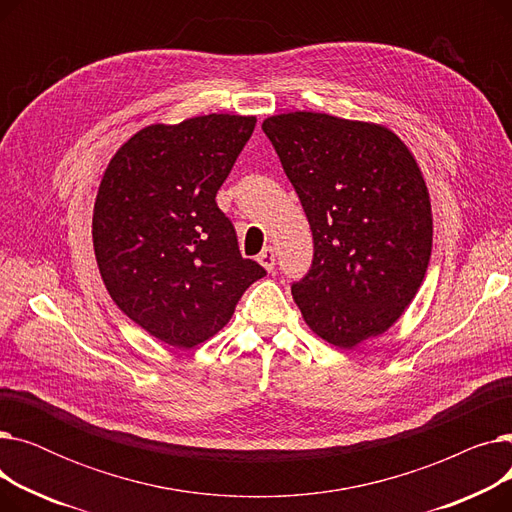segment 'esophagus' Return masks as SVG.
I'll use <instances>...</instances> for the list:
<instances>
[{"mask_svg": "<svg viewBox=\"0 0 512 512\" xmlns=\"http://www.w3.org/2000/svg\"><path fill=\"white\" fill-rule=\"evenodd\" d=\"M257 261L265 267L267 272H272L276 267V255H274V249L272 247H265L259 255H257Z\"/></svg>", "mask_w": 512, "mask_h": 512, "instance_id": "obj_1", "label": "esophagus"}]
</instances>
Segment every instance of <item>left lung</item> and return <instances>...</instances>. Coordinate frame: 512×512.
<instances>
[{
    "instance_id": "left-lung-1",
    "label": "left lung",
    "mask_w": 512,
    "mask_h": 512,
    "mask_svg": "<svg viewBox=\"0 0 512 512\" xmlns=\"http://www.w3.org/2000/svg\"><path fill=\"white\" fill-rule=\"evenodd\" d=\"M313 232L292 284L307 326L353 348L405 313L432 255V205L413 153L380 124L290 112L263 120Z\"/></svg>"
}]
</instances>
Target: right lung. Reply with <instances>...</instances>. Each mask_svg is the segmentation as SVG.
<instances>
[{
	"label": "right lung",
	"instance_id": "1",
	"mask_svg": "<svg viewBox=\"0 0 512 512\" xmlns=\"http://www.w3.org/2000/svg\"><path fill=\"white\" fill-rule=\"evenodd\" d=\"M255 116L209 114L151 124L101 178L93 247L114 303L157 340L193 348L218 334L245 290L265 276L238 251L215 203Z\"/></svg>",
	"mask_w": 512,
	"mask_h": 512
}]
</instances>
